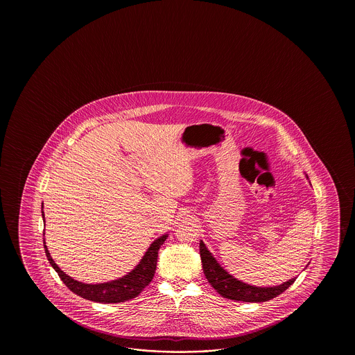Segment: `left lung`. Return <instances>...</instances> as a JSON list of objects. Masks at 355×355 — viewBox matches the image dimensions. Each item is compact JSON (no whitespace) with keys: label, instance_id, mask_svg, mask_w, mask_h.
<instances>
[{"label":"left lung","instance_id":"left-lung-1","mask_svg":"<svg viewBox=\"0 0 355 355\" xmlns=\"http://www.w3.org/2000/svg\"><path fill=\"white\" fill-rule=\"evenodd\" d=\"M306 178L309 179L307 175ZM199 250H200V259H202L205 278L211 283V287L227 300L236 302H252V303L270 301L272 298L282 295L286 289L295 283V278H292L288 282H284L283 284L272 286V287L250 286L248 283H243L241 280L234 278V275H231L230 272L225 270L216 260V257H213L211 251L207 249L205 243L202 240L199 242Z\"/></svg>","mask_w":355,"mask_h":355}]
</instances>
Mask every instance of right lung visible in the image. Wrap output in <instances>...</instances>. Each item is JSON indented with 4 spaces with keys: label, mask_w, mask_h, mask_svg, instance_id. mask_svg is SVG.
I'll return each instance as SVG.
<instances>
[{
    "label": "right lung",
    "mask_w": 355,
    "mask_h": 355,
    "mask_svg": "<svg viewBox=\"0 0 355 355\" xmlns=\"http://www.w3.org/2000/svg\"><path fill=\"white\" fill-rule=\"evenodd\" d=\"M42 216H43V222H46L43 205H42ZM167 237H168V234H162V236H159V239H156L155 241L152 242L148 250L144 252L141 261L128 274H125L124 277L118 278V279L110 280L105 283H98V284H87V283L78 282V280L71 278L63 270H60V266L54 263L53 259L51 257L44 239H43V243H44L46 259H48L49 264L52 265L54 270L58 272L60 280L75 295L92 302L119 303V302L129 301L132 298H136L137 295H139L144 288L151 283L153 275H155V270H156V265H157L159 248Z\"/></svg>",
    "instance_id": "add662e5"
}]
</instances>
